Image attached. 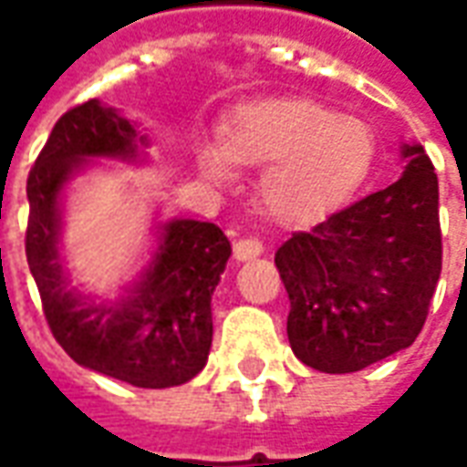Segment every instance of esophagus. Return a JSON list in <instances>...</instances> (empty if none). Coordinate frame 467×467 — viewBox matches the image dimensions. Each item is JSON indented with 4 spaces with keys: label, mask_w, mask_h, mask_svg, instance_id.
Instances as JSON below:
<instances>
[{
    "label": "esophagus",
    "mask_w": 467,
    "mask_h": 467,
    "mask_svg": "<svg viewBox=\"0 0 467 467\" xmlns=\"http://www.w3.org/2000/svg\"><path fill=\"white\" fill-rule=\"evenodd\" d=\"M233 250L237 260H253V257L263 253V243L254 240V237H240V240H234Z\"/></svg>",
    "instance_id": "esophagus-1"
}]
</instances>
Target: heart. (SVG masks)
Masks as SVG:
<instances>
[{"mask_svg":"<svg viewBox=\"0 0 467 467\" xmlns=\"http://www.w3.org/2000/svg\"><path fill=\"white\" fill-rule=\"evenodd\" d=\"M375 134L358 117H340L307 99L243 107L224 124L223 147H204L210 180L230 182L233 162L265 167L260 202L285 223H305L340 204L365 180Z\"/></svg>","mask_w":467,"mask_h":467,"instance_id":"b5f03b06","label":"heart"}]
</instances>
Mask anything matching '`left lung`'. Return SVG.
Here are the masks:
<instances>
[{
	"label": "left lung",
	"mask_w": 467,
	"mask_h": 467,
	"mask_svg": "<svg viewBox=\"0 0 467 467\" xmlns=\"http://www.w3.org/2000/svg\"><path fill=\"white\" fill-rule=\"evenodd\" d=\"M398 182L365 194L275 253L287 337L315 370L355 372L415 343L442 270L438 174L405 144Z\"/></svg>",
	"instance_id": "1"
}]
</instances>
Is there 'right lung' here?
Here are the masks:
<instances>
[{"instance_id":"1","label":"right lung","mask_w":467,"mask_h":467,"mask_svg":"<svg viewBox=\"0 0 467 467\" xmlns=\"http://www.w3.org/2000/svg\"><path fill=\"white\" fill-rule=\"evenodd\" d=\"M134 124L97 99L67 109L26 177V263L55 340L79 365L134 388H172L202 370L213 345V293L230 243L213 223L172 220L142 283L115 307L67 290L57 234L59 192L87 157H137Z\"/></svg>"}]
</instances>
